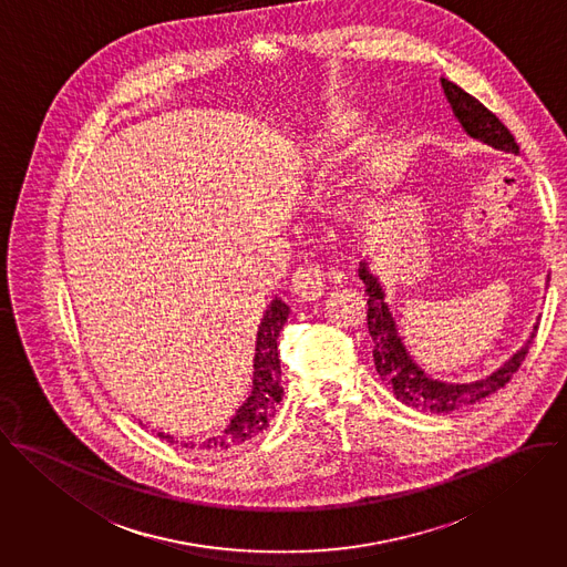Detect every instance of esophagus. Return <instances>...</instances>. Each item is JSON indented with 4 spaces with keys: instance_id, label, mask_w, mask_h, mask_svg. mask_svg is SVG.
I'll list each match as a JSON object with an SVG mask.
<instances>
[{
    "instance_id": "34e87169",
    "label": "esophagus",
    "mask_w": 567,
    "mask_h": 567,
    "mask_svg": "<svg viewBox=\"0 0 567 567\" xmlns=\"http://www.w3.org/2000/svg\"><path fill=\"white\" fill-rule=\"evenodd\" d=\"M324 271L318 265H300L291 276V289L305 300H316L324 293Z\"/></svg>"
}]
</instances>
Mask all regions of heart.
<instances>
[{
	"label": "heart",
	"instance_id": "b5f03b06",
	"mask_svg": "<svg viewBox=\"0 0 567 567\" xmlns=\"http://www.w3.org/2000/svg\"><path fill=\"white\" fill-rule=\"evenodd\" d=\"M331 140H333V137H331V135H329V137H324V140H322V142H318V144H320V146H322V144H327V142H331ZM320 146H316V148H320Z\"/></svg>",
	"mask_w": 567,
	"mask_h": 567
}]
</instances>
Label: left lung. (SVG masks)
Here are the masks:
<instances>
[{"label": "left lung", "mask_w": 567, "mask_h": 567, "mask_svg": "<svg viewBox=\"0 0 567 567\" xmlns=\"http://www.w3.org/2000/svg\"><path fill=\"white\" fill-rule=\"evenodd\" d=\"M445 96L452 105L453 114L464 126V131L471 137H477L495 148L519 153V146L513 137V133L502 124V120L493 112H488L477 99L466 94L462 87H457L452 81L441 79ZM359 278L365 285L368 293V331L372 338V357L374 368L379 377L385 381L388 388H392L394 396L416 410L432 412V414H447L462 408H468L473 403H480L488 394L504 388L513 374L524 363L530 341L537 336V327L530 333V340L522 350H517L497 372H493L486 379L473 381V383H445L439 379H432L425 374L408 354L403 341L396 333V324L392 320V313L383 300V289L365 267V262H359Z\"/></svg>", "instance_id": "8db88e82"}]
</instances>
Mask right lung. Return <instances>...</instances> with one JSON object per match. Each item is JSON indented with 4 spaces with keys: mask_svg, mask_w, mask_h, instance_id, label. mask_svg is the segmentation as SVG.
I'll return each instance as SVG.
<instances>
[{
    "mask_svg": "<svg viewBox=\"0 0 567 567\" xmlns=\"http://www.w3.org/2000/svg\"><path fill=\"white\" fill-rule=\"evenodd\" d=\"M289 318V307L274 298L267 307L258 336H256V354H254V379H251V392L247 401L236 410V416L229 421L226 430L206 443L199 445V450L210 452H231L249 441H254L258 434H262L274 414L278 403L282 401V379H280V359H278V336ZM159 439H166L168 443H175L168 434H157ZM182 447H197L195 443H182Z\"/></svg>",
    "mask_w": 567,
    "mask_h": 567,
    "instance_id": "add662e5",
    "label": "right lung"
}]
</instances>
